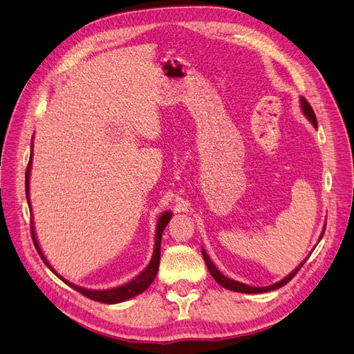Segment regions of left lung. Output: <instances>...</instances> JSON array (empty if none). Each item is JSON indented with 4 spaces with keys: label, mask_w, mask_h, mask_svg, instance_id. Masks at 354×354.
<instances>
[{
    "label": "left lung",
    "mask_w": 354,
    "mask_h": 354,
    "mask_svg": "<svg viewBox=\"0 0 354 354\" xmlns=\"http://www.w3.org/2000/svg\"><path fill=\"white\" fill-rule=\"evenodd\" d=\"M301 108H303L304 115L308 118L310 121L313 122L315 127H317V120H316L315 111L312 109V106H310V103H308L304 97H301ZM325 227H326V226H325ZM324 233H325V230L322 232V234H320V239H322ZM202 255H203V260H205V263H207V267H208L209 273L212 274L214 279L217 281V283H220V285L224 286V288L230 289V291L245 292V294H261V292H267V291H273V289H277V288H281V286L286 285V283H288L289 281H291L292 277L298 273V270L301 269L303 264L306 263V261H303L301 264H299V266L297 267V269H295L292 273H289V274L285 277V279H282L281 282H277V283H274V285H270V286H248V285H245V283H241V282H236V281H232V279H229V277H226V276H223V274L217 270V267L212 264V261L209 260V257L207 255V252L203 251V250H202Z\"/></svg>",
    "instance_id": "left-lung-1"
}]
</instances>
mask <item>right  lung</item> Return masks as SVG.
<instances>
[{
  "mask_svg": "<svg viewBox=\"0 0 354 354\" xmlns=\"http://www.w3.org/2000/svg\"><path fill=\"white\" fill-rule=\"evenodd\" d=\"M30 160H32V156L29 158V164H28V168H26V176H25V189H26V199H28V203H29V171H30ZM30 205V203H29ZM30 208V207H29ZM171 216L173 214L171 212H164L162 216L159 217V221H158V226H156V241H155V251H153V255H152V260L151 263H149V266L146 267V269L138 274L136 279H133L131 282H128L122 286H118V288H112V289H104V291H91V289H85V288H80L77 285L73 283H69L68 281L63 279L62 276H59L55 270H53V267L50 266V263L46 260L44 254H42L39 245L37 242V238H35V233H34V226H32V217H30V234H32V241H34V245L35 248L39 254V257L42 259V261L46 263V266L48 267V269L55 273L57 277H60V279L68 283L69 286H72L75 291H78L80 294H82L84 297H87L90 299H94V301H99V303H104V304H116V303H121V301H125V299L128 298H133L138 294H142L143 291H146V289L149 288V285H151L155 279V276L158 273V269H159V259H160V238H162V232L165 229L167 224L169 223L171 220Z\"/></svg>",
  "mask_w": 354,
  "mask_h": 354,
  "instance_id": "obj_1",
  "label": "right lung"
}]
</instances>
